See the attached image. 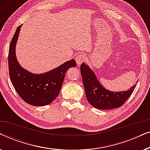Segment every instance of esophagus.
Returning a JSON list of instances; mask_svg holds the SVG:
<instances>
[{"label": "esophagus", "instance_id": "34e87169", "mask_svg": "<svg viewBox=\"0 0 150 150\" xmlns=\"http://www.w3.org/2000/svg\"><path fill=\"white\" fill-rule=\"evenodd\" d=\"M85 56L83 54H79L78 56L76 57V63H77V65H80L81 64V63H83L84 61L85 60Z\"/></svg>", "mask_w": 150, "mask_h": 150}]
</instances>
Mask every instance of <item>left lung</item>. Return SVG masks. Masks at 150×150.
<instances>
[{
	"label": "left lung",
	"mask_w": 150,
	"mask_h": 150,
	"mask_svg": "<svg viewBox=\"0 0 150 150\" xmlns=\"http://www.w3.org/2000/svg\"><path fill=\"white\" fill-rule=\"evenodd\" d=\"M81 72L88 102L98 109L108 110L120 107L128 99L136 87L134 85L128 91H109L102 87L93 71L85 63L81 64Z\"/></svg>",
	"instance_id": "8db88e82"
}]
</instances>
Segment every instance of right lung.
<instances>
[{
	"mask_svg": "<svg viewBox=\"0 0 150 150\" xmlns=\"http://www.w3.org/2000/svg\"><path fill=\"white\" fill-rule=\"evenodd\" d=\"M22 25L16 29L10 43L8 56L10 79L16 92L26 103L38 106L48 105L58 96L67 69L75 67L76 63L71 59L42 74H33L22 68L16 57V42Z\"/></svg>",
	"mask_w": 150,
	"mask_h": 150,
	"instance_id": "obj_1",
	"label": "right lung"
}]
</instances>
